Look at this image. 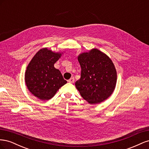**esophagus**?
Here are the masks:
<instances>
[{
    "label": "esophagus",
    "instance_id": "esophagus-1",
    "mask_svg": "<svg viewBox=\"0 0 149 149\" xmlns=\"http://www.w3.org/2000/svg\"><path fill=\"white\" fill-rule=\"evenodd\" d=\"M68 83H73L74 82V78L73 77L71 78L70 79L68 80Z\"/></svg>",
    "mask_w": 149,
    "mask_h": 149
}]
</instances>
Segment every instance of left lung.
Returning a JSON list of instances; mask_svg holds the SVG:
<instances>
[{"mask_svg":"<svg viewBox=\"0 0 149 149\" xmlns=\"http://www.w3.org/2000/svg\"><path fill=\"white\" fill-rule=\"evenodd\" d=\"M78 60L81 71L75 86L81 96L91 104L106 100L113 93L117 81L112 60L96 48L81 53Z\"/></svg>","mask_w":149,"mask_h":149,"instance_id":"obj_1","label":"left lung"}]
</instances>
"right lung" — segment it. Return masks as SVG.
Segmentation results:
<instances>
[{
	"instance_id": "add662e5",
	"label": "right lung",
	"mask_w": 149,
	"mask_h": 149,
	"mask_svg": "<svg viewBox=\"0 0 149 149\" xmlns=\"http://www.w3.org/2000/svg\"><path fill=\"white\" fill-rule=\"evenodd\" d=\"M61 53L47 48L38 51L31 59L25 71V83L30 93L41 100L53 97L67 81L60 70L54 67Z\"/></svg>"
}]
</instances>
